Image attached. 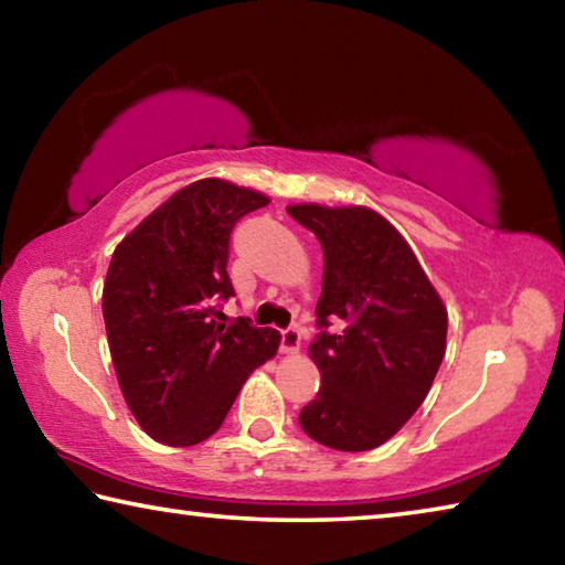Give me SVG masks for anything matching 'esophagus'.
<instances>
[{"mask_svg":"<svg viewBox=\"0 0 565 565\" xmlns=\"http://www.w3.org/2000/svg\"><path fill=\"white\" fill-rule=\"evenodd\" d=\"M301 347V331L299 327H289L281 331V351L284 353H296Z\"/></svg>","mask_w":565,"mask_h":565,"instance_id":"obj_1","label":"esophagus"}]
</instances>
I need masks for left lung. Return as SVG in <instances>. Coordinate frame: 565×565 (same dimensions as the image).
Returning <instances> with one entry per match:
<instances>
[{
	"label": "left lung",
	"instance_id": "left-lung-1",
	"mask_svg": "<svg viewBox=\"0 0 565 565\" xmlns=\"http://www.w3.org/2000/svg\"><path fill=\"white\" fill-rule=\"evenodd\" d=\"M317 234L323 284L309 353L321 386L299 424L337 451H371L416 414L446 353L448 313L406 238L366 206L286 209ZM339 322V332H329Z\"/></svg>",
	"mask_w": 565,
	"mask_h": 565
}]
</instances>
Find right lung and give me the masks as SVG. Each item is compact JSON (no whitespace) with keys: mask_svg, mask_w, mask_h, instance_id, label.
<instances>
[{"mask_svg":"<svg viewBox=\"0 0 565 565\" xmlns=\"http://www.w3.org/2000/svg\"><path fill=\"white\" fill-rule=\"evenodd\" d=\"M259 191L202 179L177 191L114 248L102 311L121 394L159 444L194 446L224 424L256 366L279 349V331L238 317L226 274L228 236Z\"/></svg>","mask_w":565,"mask_h":565,"instance_id":"right-lung-1","label":"right lung"}]
</instances>
